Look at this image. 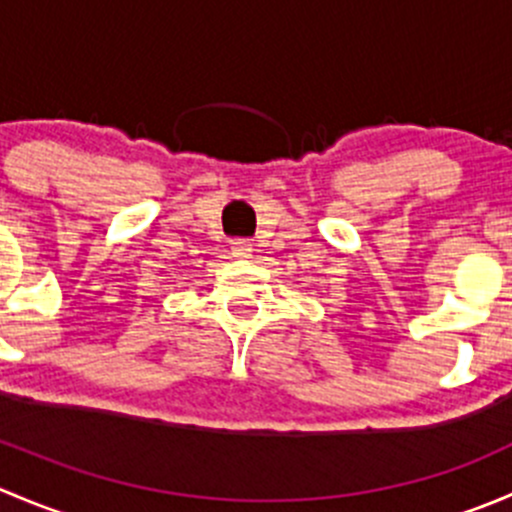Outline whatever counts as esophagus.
<instances>
[{"label":"esophagus","instance_id":"esophagus-1","mask_svg":"<svg viewBox=\"0 0 512 512\" xmlns=\"http://www.w3.org/2000/svg\"><path fill=\"white\" fill-rule=\"evenodd\" d=\"M232 257H250L252 255V245L247 240H235L230 245Z\"/></svg>","mask_w":512,"mask_h":512}]
</instances>
